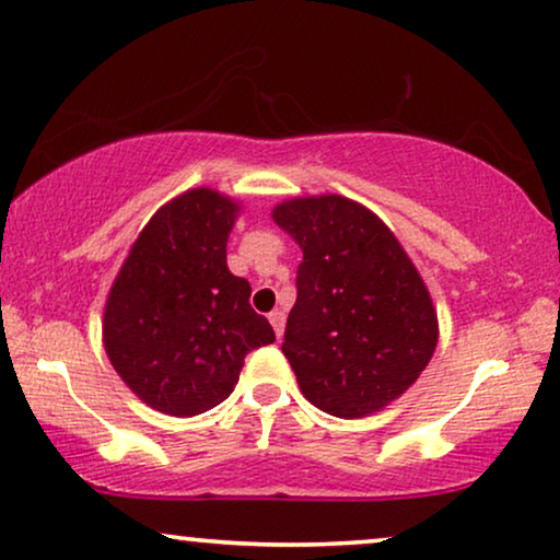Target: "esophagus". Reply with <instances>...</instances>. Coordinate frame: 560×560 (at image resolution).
Here are the masks:
<instances>
[{"label":"esophagus","instance_id":"esophagus-1","mask_svg":"<svg viewBox=\"0 0 560 560\" xmlns=\"http://www.w3.org/2000/svg\"><path fill=\"white\" fill-rule=\"evenodd\" d=\"M270 324H272V328H275V334H278V339L282 336V328H285V311H272L270 316Z\"/></svg>","mask_w":560,"mask_h":560}]
</instances>
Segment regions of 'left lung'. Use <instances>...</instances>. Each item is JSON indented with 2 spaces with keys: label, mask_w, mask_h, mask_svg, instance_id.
I'll return each mask as SVG.
<instances>
[{
  "label": "left lung",
  "mask_w": 560,
  "mask_h": 560,
  "mask_svg": "<svg viewBox=\"0 0 560 560\" xmlns=\"http://www.w3.org/2000/svg\"><path fill=\"white\" fill-rule=\"evenodd\" d=\"M303 249L282 354L303 395L336 418H364L400 397L431 362L439 320L395 234L343 196L272 211Z\"/></svg>",
  "instance_id": "obj_1"
}]
</instances>
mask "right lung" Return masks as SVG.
<instances>
[{
    "label": "right lung",
    "instance_id": "1",
    "mask_svg": "<svg viewBox=\"0 0 560 560\" xmlns=\"http://www.w3.org/2000/svg\"><path fill=\"white\" fill-rule=\"evenodd\" d=\"M232 198L194 188L163 206L137 236L104 311V347L150 408L190 418L234 393L252 349L275 341L229 272Z\"/></svg>",
    "mask_w": 560,
    "mask_h": 560
}]
</instances>
